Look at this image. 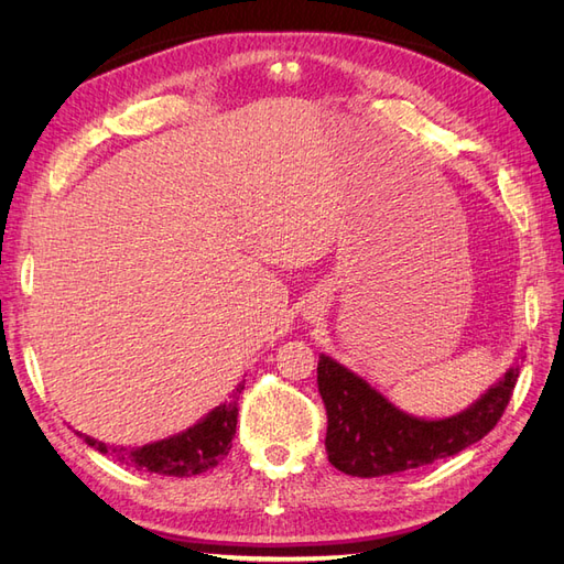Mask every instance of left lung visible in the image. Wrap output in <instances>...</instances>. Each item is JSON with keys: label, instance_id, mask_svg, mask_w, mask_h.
I'll return each instance as SVG.
<instances>
[{"label": "left lung", "instance_id": "8db88e82", "mask_svg": "<svg viewBox=\"0 0 564 564\" xmlns=\"http://www.w3.org/2000/svg\"><path fill=\"white\" fill-rule=\"evenodd\" d=\"M518 377L520 367L516 365L464 412L419 419L402 412L329 355H319L317 388L327 409L324 447L329 464L352 477H381L454 456L499 423Z\"/></svg>", "mask_w": 564, "mask_h": 564}]
</instances>
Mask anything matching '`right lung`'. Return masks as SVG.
<instances>
[{
    "label": "right lung",
    "instance_id": "add662e5",
    "mask_svg": "<svg viewBox=\"0 0 564 564\" xmlns=\"http://www.w3.org/2000/svg\"><path fill=\"white\" fill-rule=\"evenodd\" d=\"M245 390V383H237L232 398L199 419L191 429L169 435L164 440L150 442L143 447H108L106 442H98L89 435H82L89 447L100 454L112 456L117 464L133 466L135 470H148L158 475H174V477H191L207 473L218 466V460L228 456L232 447V437L237 429V400Z\"/></svg>",
    "mask_w": 564,
    "mask_h": 564
}]
</instances>
